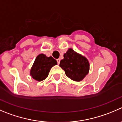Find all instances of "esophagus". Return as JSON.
<instances>
[{
  "label": "esophagus",
  "mask_w": 122,
  "mask_h": 122,
  "mask_svg": "<svg viewBox=\"0 0 122 122\" xmlns=\"http://www.w3.org/2000/svg\"><path fill=\"white\" fill-rule=\"evenodd\" d=\"M56 61H57L58 64H60V59H57V60H56Z\"/></svg>",
  "instance_id": "obj_1"
}]
</instances>
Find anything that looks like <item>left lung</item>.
<instances>
[{
    "instance_id": "8db88e82",
    "label": "left lung",
    "mask_w": 122,
    "mask_h": 122,
    "mask_svg": "<svg viewBox=\"0 0 122 122\" xmlns=\"http://www.w3.org/2000/svg\"><path fill=\"white\" fill-rule=\"evenodd\" d=\"M60 66L64 70L66 76L74 80L79 81L88 73L89 64L87 59L78 54L72 49H68L61 60Z\"/></svg>"
}]
</instances>
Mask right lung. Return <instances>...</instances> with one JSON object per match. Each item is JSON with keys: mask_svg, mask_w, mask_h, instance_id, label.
<instances>
[{"mask_svg": "<svg viewBox=\"0 0 122 122\" xmlns=\"http://www.w3.org/2000/svg\"><path fill=\"white\" fill-rule=\"evenodd\" d=\"M56 64V60L52 56L47 57L44 54H39L35 60L30 75L35 80L42 81L48 76L51 67Z\"/></svg>", "mask_w": 122, "mask_h": 122, "instance_id": "right-lung-1", "label": "right lung"}]
</instances>
